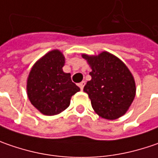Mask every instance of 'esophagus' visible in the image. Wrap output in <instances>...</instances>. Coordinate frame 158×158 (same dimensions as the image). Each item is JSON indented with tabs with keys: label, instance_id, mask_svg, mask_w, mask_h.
I'll return each mask as SVG.
<instances>
[{
	"label": "esophagus",
	"instance_id": "obj_1",
	"mask_svg": "<svg viewBox=\"0 0 158 158\" xmlns=\"http://www.w3.org/2000/svg\"><path fill=\"white\" fill-rule=\"evenodd\" d=\"M84 86H85V81H82V82H80V83L79 84V86L80 87V89H81V90H83Z\"/></svg>",
	"mask_w": 158,
	"mask_h": 158
}]
</instances>
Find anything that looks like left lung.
I'll return each mask as SVG.
<instances>
[{"label": "left lung", "mask_w": 158, "mask_h": 158, "mask_svg": "<svg viewBox=\"0 0 158 158\" xmlns=\"http://www.w3.org/2000/svg\"><path fill=\"white\" fill-rule=\"evenodd\" d=\"M92 69L91 80L84 91L94 112L102 118L114 120L127 113L134 102L136 86L133 74L118 57L107 51L97 56L82 54Z\"/></svg>", "instance_id": "8db88e82"}]
</instances>
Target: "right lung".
<instances>
[{"instance_id": "right-lung-1", "label": "right lung", "mask_w": 158, "mask_h": 158, "mask_svg": "<svg viewBox=\"0 0 158 158\" xmlns=\"http://www.w3.org/2000/svg\"><path fill=\"white\" fill-rule=\"evenodd\" d=\"M64 54L58 49L48 52L31 67L26 91L31 103L40 113L54 116L66 110L73 94L80 90L65 73Z\"/></svg>"}]
</instances>
